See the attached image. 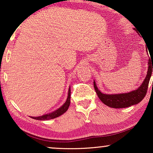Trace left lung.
Wrapping results in <instances>:
<instances>
[{
  "instance_id": "8db88e82",
  "label": "left lung",
  "mask_w": 153,
  "mask_h": 153,
  "mask_svg": "<svg viewBox=\"0 0 153 153\" xmlns=\"http://www.w3.org/2000/svg\"><path fill=\"white\" fill-rule=\"evenodd\" d=\"M146 51L148 52L147 50H146ZM148 72L143 83L138 88L132 91L128 92V93L119 94L102 93L98 89L95 81L94 80V88H95V92L98 97L105 105L115 108H126L134 105V104H139L146 95L148 83H149L150 79L151 77L152 72H153V61H152V59L150 60V58L148 59ZM152 66H153L152 68Z\"/></svg>"
}]
</instances>
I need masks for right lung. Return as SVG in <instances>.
Listing matches in <instances>:
<instances>
[{
	"label": "right lung",
	"instance_id": "add662e5",
	"mask_svg": "<svg viewBox=\"0 0 153 153\" xmlns=\"http://www.w3.org/2000/svg\"><path fill=\"white\" fill-rule=\"evenodd\" d=\"M70 95H71V90H70V86L68 90V97H67L66 101L61 106H60V108H58V109L55 110L53 112L49 113V114H47L42 115V116H37V117L32 116L30 117V118L35 119V120H51V119L56 118H57V117H59L60 116H61V115L65 114V113L68 111L70 104Z\"/></svg>",
	"mask_w": 153,
	"mask_h": 153
}]
</instances>
